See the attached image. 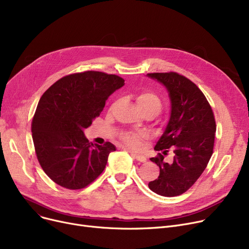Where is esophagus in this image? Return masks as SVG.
<instances>
[{
	"instance_id": "34e87169",
	"label": "esophagus",
	"mask_w": 249,
	"mask_h": 249,
	"mask_svg": "<svg viewBox=\"0 0 249 249\" xmlns=\"http://www.w3.org/2000/svg\"><path fill=\"white\" fill-rule=\"evenodd\" d=\"M131 156H132L133 159H135L136 160H138V161H140V162H145V161H146V156L143 155V154L131 152Z\"/></svg>"
}]
</instances>
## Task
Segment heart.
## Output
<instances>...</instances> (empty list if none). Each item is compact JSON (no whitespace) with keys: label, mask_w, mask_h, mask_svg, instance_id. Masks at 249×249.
Listing matches in <instances>:
<instances>
[{"label":"heart","mask_w":249,"mask_h":249,"mask_svg":"<svg viewBox=\"0 0 249 249\" xmlns=\"http://www.w3.org/2000/svg\"><path fill=\"white\" fill-rule=\"evenodd\" d=\"M136 103L139 109L143 111H152L158 114L162 106L160 98L153 91L144 90L141 91L136 97ZM146 137L145 132L141 133H125L122 136V140L126 144L133 149H138L142 145V139Z\"/></svg>","instance_id":"b5f03b06"}]
</instances>
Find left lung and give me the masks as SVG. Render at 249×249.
<instances>
[{
    "label": "left lung",
    "instance_id": "1",
    "mask_svg": "<svg viewBox=\"0 0 249 249\" xmlns=\"http://www.w3.org/2000/svg\"><path fill=\"white\" fill-rule=\"evenodd\" d=\"M161 84L171 101V114L154 149L161 151L150 160L160 167L159 178L149 181V189L163 197L184 194L196 182L210 160L216 133V122L210 104L201 89L189 78L177 72L147 73ZM174 160H164L169 147Z\"/></svg>",
    "mask_w": 249,
    "mask_h": 249
}]
</instances>
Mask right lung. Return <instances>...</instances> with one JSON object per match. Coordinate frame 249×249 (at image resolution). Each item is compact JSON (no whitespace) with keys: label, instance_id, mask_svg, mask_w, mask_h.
Here are the masks:
<instances>
[{"label":"right lung","instance_id":"obj_1","mask_svg":"<svg viewBox=\"0 0 249 249\" xmlns=\"http://www.w3.org/2000/svg\"><path fill=\"white\" fill-rule=\"evenodd\" d=\"M124 82L100 71L73 73L60 78L39 100L32 121L33 143L44 173L57 185L83 189L103 173L116 147L111 142L93 144L84 131Z\"/></svg>","mask_w":249,"mask_h":249}]
</instances>
